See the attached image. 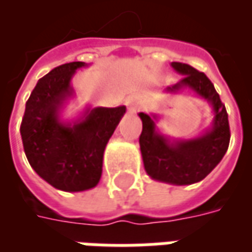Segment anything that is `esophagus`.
<instances>
[{
  "mask_svg": "<svg viewBox=\"0 0 252 252\" xmlns=\"http://www.w3.org/2000/svg\"><path fill=\"white\" fill-rule=\"evenodd\" d=\"M126 105L128 106V109H129V112H132V113H136L137 110H139V105H137V101L135 97H128V98L126 99Z\"/></svg>",
  "mask_w": 252,
  "mask_h": 252,
  "instance_id": "obj_1",
  "label": "esophagus"
}]
</instances>
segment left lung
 <instances>
[{"label": "left lung", "instance_id": "left-lung-1", "mask_svg": "<svg viewBox=\"0 0 252 252\" xmlns=\"http://www.w3.org/2000/svg\"><path fill=\"white\" fill-rule=\"evenodd\" d=\"M171 67L184 77L164 93L175 94L188 89L205 99L213 112L211 128L191 139H171L158 131V116L140 112L143 131L139 143L144 169L153 180L170 185H191L204 180L227 153L231 137L228 115L213 83L204 72L186 63L171 62Z\"/></svg>", "mask_w": 252, "mask_h": 252}]
</instances>
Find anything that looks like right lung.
<instances>
[{"mask_svg":"<svg viewBox=\"0 0 252 252\" xmlns=\"http://www.w3.org/2000/svg\"><path fill=\"white\" fill-rule=\"evenodd\" d=\"M85 62L55 67L39 79L25 104L21 139L28 162L39 177L63 191L97 186L106 144L126 113V106L86 108L72 121L62 110L75 95L71 79Z\"/></svg>","mask_w":252,"mask_h":252,"instance_id":"obj_1","label":"right lung"}]
</instances>
